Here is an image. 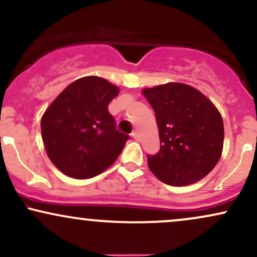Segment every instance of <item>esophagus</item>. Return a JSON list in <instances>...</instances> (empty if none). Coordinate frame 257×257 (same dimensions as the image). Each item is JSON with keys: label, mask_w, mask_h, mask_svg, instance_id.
<instances>
[{"label": "esophagus", "mask_w": 257, "mask_h": 257, "mask_svg": "<svg viewBox=\"0 0 257 257\" xmlns=\"http://www.w3.org/2000/svg\"><path fill=\"white\" fill-rule=\"evenodd\" d=\"M132 138L135 139V140H139V134L137 132H133L132 133Z\"/></svg>", "instance_id": "1"}]
</instances>
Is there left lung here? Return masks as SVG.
Returning <instances> with one entry per match:
<instances>
[{
	"label": "left lung",
	"mask_w": 257,
	"mask_h": 257,
	"mask_svg": "<svg viewBox=\"0 0 257 257\" xmlns=\"http://www.w3.org/2000/svg\"><path fill=\"white\" fill-rule=\"evenodd\" d=\"M158 124L161 149L147 155L150 170L172 186L194 184L208 175L222 153L223 122L213 102L191 85L146 88Z\"/></svg>",
	"instance_id": "obj_1"
}]
</instances>
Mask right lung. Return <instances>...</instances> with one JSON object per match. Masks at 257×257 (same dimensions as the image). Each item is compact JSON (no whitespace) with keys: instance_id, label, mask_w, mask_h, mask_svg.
<instances>
[{"instance_id":"add662e5","label":"right lung","mask_w":257,"mask_h":257,"mask_svg":"<svg viewBox=\"0 0 257 257\" xmlns=\"http://www.w3.org/2000/svg\"><path fill=\"white\" fill-rule=\"evenodd\" d=\"M119 89L96 76L67 85L41 120L47 155L65 175L89 179L116 161L129 137L117 131L108 104Z\"/></svg>"}]
</instances>
